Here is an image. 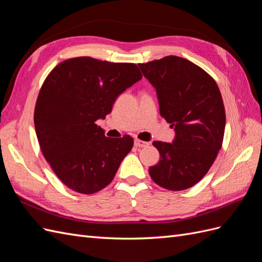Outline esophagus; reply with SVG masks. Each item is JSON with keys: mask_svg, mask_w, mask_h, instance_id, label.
I'll use <instances>...</instances> for the list:
<instances>
[{"mask_svg": "<svg viewBox=\"0 0 262 262\" xmlns=\"http://www.w3.org/2000/svg\"><path fill=\"white\" fill-rule=\"evenodd\" d=\"M134 145L138 146V147H146L148 145V143L145 141H141L139 139H136V140H134Z\"/></svg>", "mask_w": 262, "mask_h": 262, "instance_id": "34e87169", "label": "esophagus"}]
</instances>
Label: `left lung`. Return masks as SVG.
Here are the masks:
<instances>
[{
    "label": "left lung",
    "mask_w": 262,
    "mask_h": 262,
    "mask_svg": "<svg viewBox=\"0 0 262 262\" xmlns=\"http://www.w3.org/2000/svg\"><path fill=\"white\" fill-rule=\"evenodd\" d=\"M139 68L156 90L161 116L175 130L172 143L153 142L161 160L149 167V176L165 189H188L205 176L222 147L226 118L217 84L176 55Z\"/></svg>",
    "instance_id": "left-lung-1"
}]
</instances>
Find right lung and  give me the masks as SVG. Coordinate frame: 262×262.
<instances>
[{"label": "right lung", "mask_w": 262, "mask_h": 262, "mask_svg": "<svg viewBox=\"0 0 262 262\" xmlns=\"http://www.w3.org/2000/svg\"><path fill=\"white\" fill-rule=\"evenodd\" d=\"M141 78L133 63L90 57L63 61L47 76L35 107L36 134L46 161L70 189L92 194L114 179L133 139L107 138L95 122Z\"/></svg>", "instance_id": "add662e5"}]
</instances>
